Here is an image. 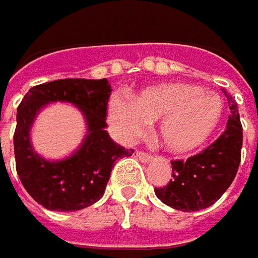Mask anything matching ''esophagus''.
I'll use <instances>...</instances> for the list:
<instances>
[{
  "instance_id": "esophagus-1",
  "label": "esophagus",
  "mask_w": 258,
  "mask_h": 258,
  "mask_svg": "<svg viewBox=\"0 0 258 258\" xmlns=\"http://www.w3.org/2000/svg\"><path fill=\"white\" fill-rule=\"evenodd\" d=\"M137 157H138L141 161H144V163H147V161L151 160V156L147 154V153H144V151H137Z\"/></svg>"
}]
</instances>
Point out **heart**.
<instances>
[{"label": "heart", "instance_id": "b5f03b06", "mask_svg": "<svg viewBox=\"0 0 258 258\" xmlns=\"http://www.w3.org/2000/svg\"><path fill=\"white\" fill-rule=\"evenodd\" d=\"M223 116L222 98L188 83H161L132 95L131 101L113 98L110 117L123 138L141 135L150 121L158 123V141L173 154L203 147Z\"/></svg>", "mask_w": 258, "mask_h": 258}]
</instances>
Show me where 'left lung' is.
<instances>
[{
    "mask_svg": "<svg viewBox=\"0 0 258 258\" xmlns=\"http://www.w3.org/2000/svg\"><path fill=\"white\" fill-rule=\"evenodd\" d=\"M225 92V91H223ZM230 114L225 132L203 153L186 161H172L173 179L156 195L166 206L180 212H198L213 206L233 182L242 148V126L238 105L226 94Z\"/></svg>",
    "mask_w": 258,
    "mask_h": 258,
    "instance_id": "left-lung-1",
    "label": "left lung"
}]
</instances>
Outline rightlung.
I'll use <instances>...</instances> for the list:
<instances>
[{"instance_id": "1", "label": "right lung", "mask_w": 258, "mask_h": 258, "mask_svg": "<svg viewBox=\"0 0 258 258\" xmlns=\"http://www.w3.org/2000/svg\"><path fill=\"white\" fill-rule=\"evenodd\" d=\"M111 86L107 79H60L29 89L17 108L14 131L16 170L25 189L42 207L76 212L97 203L105 191L114 161L132 156L105 131ZM70 102L83 111L88 134L83 145L63 160L49 162L34 153L30 127L36 114L49 102Z\"/></svg>"}]
</instances>
